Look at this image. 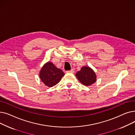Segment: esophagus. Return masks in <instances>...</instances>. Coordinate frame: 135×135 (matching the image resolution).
<instances>
[{
    "label": "esophagus",
    "mask_w": 135,
    "mask_h": 135,
    "mask_svg": "<svg viewBox=\"0 0 135 135\" xmlns=\"http://www.w3.org/2000/svg\"><path fill=\"white\" fill-rule=\"evenodd\" d=\"M66 72L68 73H73L74 72V70L73 69H72L71 70H68V71H67Z\"/></svg>",
    "instance_id": "34e87169"
}]
</instances>
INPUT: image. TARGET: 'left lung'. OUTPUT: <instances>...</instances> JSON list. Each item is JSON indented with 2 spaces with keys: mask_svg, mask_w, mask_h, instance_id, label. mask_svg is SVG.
<instances>
[{
  "mask_svg": "<svg viewBox=\"0 0 135 135\" xmlns=\"http://www.w3.org/2000/svg\"><path fill=\"white\" fill-rule=\"evenodd\" d=\"M78 80L85 86H90L96 80V76L94 70L89 67H83L76 73Z\"/></svg>",
  "mask_w": 135,
  "mask_h": 135,
  "instance_id": "1",
  "label": "left lung"
}]
</instances>
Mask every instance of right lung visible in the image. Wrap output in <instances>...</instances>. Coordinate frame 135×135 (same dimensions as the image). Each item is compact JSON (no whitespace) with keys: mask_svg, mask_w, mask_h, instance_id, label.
Instances as JSON below:
<instances>
[{"mask_svg":"<svg viewBox=\"0 0 135 135\" xmlns=\"http://www.w3.org/2000/svg\"><path fill=\"white\" fill-rule=\"evenodd\" d=\"M64 75L62 70L57 68L51 62L45 64L39 73L40 79L48 87L56 85Z\"/></svg>","mask_w":135,"mask_h":135,"instance_id":"1","label":"right lung"}]
</instances>
